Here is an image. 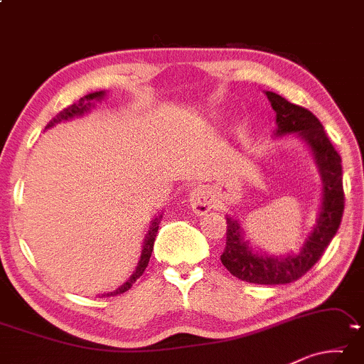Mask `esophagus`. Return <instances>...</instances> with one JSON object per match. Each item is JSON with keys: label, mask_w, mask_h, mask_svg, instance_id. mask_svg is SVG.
<instances>
[{"label": "esophagus", "mask_w": 364, "mask_h": 364, "mask_svg": "<svg viewBox=\"0 0 364 364\" xmlns=\"http://www.w3.org/2000/svg\"><path fill=\"white\" fill-rule=\"evenodd\" d=\"M189 204H191L194 213H198V215H204V213L209 212L213 204V196L210 188L204 186V184L203 186L194 188L191 194H189Z\"/></svg>", "instance_id": "obj_1"}]
</instances>
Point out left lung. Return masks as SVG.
<instances>
[{
    "label": "left lung",
    "mask_w": 364,
    "mask_h": 364,
    "mask_svg": "<svg viewBox=\"0 0 364 364\" xmlns=\"http://www.w3.org/2000/svg\"><path fill=\"white\" fill-rule=\"evenodd\" d=\"M265 95L277 113V134L298 132L313 149L324 183L321 215L301 252L282 259L252 255L250 246L241 238L238 225L232 218H227V245L220 261L236 279L257 285H280L298 280L324 255L342 222L345 194L342 159L332 146L321 121L308 108L295 105L279 94L265 92Z\"/></svg>",
    "instance_id": "1"
}]
</instances>
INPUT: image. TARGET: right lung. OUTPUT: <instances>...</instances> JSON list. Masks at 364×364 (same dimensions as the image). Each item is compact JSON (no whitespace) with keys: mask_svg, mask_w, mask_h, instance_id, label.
I'll return each mask as SVG.
<instances>
[{"mask_svg":"<svg viewBox=\"0 0 364 364\" xmlns=\"http://www.w3.org/2000/svg\"><path fill=\"white\" fill-rule=\"evenodd\" d=\"M100 97H103V92H95V94H89V95L82 97V99H80L77 103H73V105H69L65 109H61V112L58 113L56 117L47 124V128H50L51 124L58 123V121L77 117V114H82L84 112H87L89 107H90V102L94 100V99H100ZM160 218H161V215L155 217L154 222L151 223L149 233L146 235V241H144V250H142V255H141V259H139V264H137L136 272L129 277V280L126 282L124 285H121L114 291H109V293H107V295H103V296H117V295H121V293L128 291L129 288L132 287V284H134V282L144 274V270H146V267L149 265V261H151V256H152V251H154V241H155V236H157Z\"/></svg>","mask_w":364,"mask_h":364,"instance_id":"obj_1","label":"right lung"}]
</instances>
